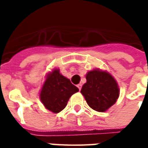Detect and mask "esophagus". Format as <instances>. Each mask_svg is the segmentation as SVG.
I'll list each match as a JSON object with an SVG mask.
<instances>
[{"mask_svg": "<svg viewBox=\"0 0 148 148\" xmlns=\"http://www.w3.org/2000/svg\"><path fill=\"white\" fill-rule=\"evenodd\" d=\"M77 86V88L79 89V90H81V89H82V84H78Z\"/></svg>", "mask_w": 148, "mask_h": 148, "instance_id": "obj_1", "label": "esophagus"}]
</instances>
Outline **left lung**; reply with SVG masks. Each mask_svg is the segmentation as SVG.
<instances>
[{
	"label": "left lung",
	"mask_w": 148,
	"mask_h": 148,
	"mask_svg": "<svg viewBox=\"0 0 148 148\" xmlns=\"http://www.w3.org/2000/svg\"><path fill=\"white\" fill-rule=\"evenodd\" d=\"M86 82L81 90L87 104L97 112H106L119 97L120 90L114 77L107 71L98 69L89 71Z\"/></svg>",
	"instance_id": "obj_1"
}]
</instances>
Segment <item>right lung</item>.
<instances>
[{
	"label": "right lung",
	"mask_w": 148,
	"mask_h": 148,
	"mask_svg": "<svg viewBox=\"0 0 148 148\" xmlns=\"http://www.w3.org/2000/svg\"><path fill=\"white\" fill-rule=\"evenodd\" d=\"M78 91L70 79L62 75L58 69H55L47 74L39 97L46 109L58 113L66 106L70 97Z\"/></svg>",
	"instance_id": "add662e5"
}]
</instances>
